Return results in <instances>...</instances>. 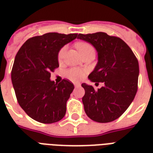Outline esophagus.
I'll use <instances>...</instances> for the list:
<instances>
[{
    "instance_id": "1",
    "label": "esophagus",
    "mask_w": 153,
    "mask_h": 153,
    "mask_svg": "<svg viewBox=\"0 0 153 153\" xmlns=\"http://www.w3.org/2000/svg\"><path fill=\"white\" fill-rule=\"evenodd\" d=\"M74 86H75L76 88L79 87V86H80V83H74Z\"/></svg>"
}]
</instances>
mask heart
<instances>
[{
    "label": "heart",
    "instance_id": "obj_1",
    "mask_svg": "<svg viewBox=\"0 0 153 153\" xmlns=\"http://www.w3.org/2000/svg\"><path fill=\"white\" fill-rule=\"evenodd\" d=\"M76 47L78 51H79L81 54L83 55L86 52L93 50V47L88 43L86 42H79L76 44ZM66 51V47H63V49L60 50L59 54H58V59L61 60L63 58V54ZM86 75V70L79 68H73L69 70L67 72V76L73 81H78L83 79Z\"/></svg>",
    "mask_w": 153,
    "mask_h": 153
}]
</instances>
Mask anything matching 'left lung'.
Masks as SVG:
<instances>
[{
	"label": "left lung",
	"instance_id": "1",
	"mask_svg": "<svg viewBox=\"0 0 153 153\" xmlns=\"http://www.w3.org/2000/svg\"><path fill=\"white\" fill-rule=\"evenodd\" d=\"M78 39L94 47L98 55L95 68L88 76L92 82L103 83L97 90L86 83L82 98L86 115L93 121L109 123L128 109L137 92L139 63L122 39L103 32L82 34Z\"/></svg>",
	"mask_w": 153,
	"mask_h": 153
}]
</instances>
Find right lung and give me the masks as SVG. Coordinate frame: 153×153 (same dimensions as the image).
Listing matches in <instances>:
<instances>
[{"instance_id": "obj_1", "label": "right lung", "mask_w": 153, "mask_h": 153, "mask_svg": "<svg viewBox=\"0 0 153 153\" xmlns=\"http://www.w3.org/2000/svg\"><path fill=\"white\" fill-rule=\"evenodd\" d=\"M77 33H47L28 39L13 62L11 80L17 102L30 118L42 123H53L63 118L67 102L74 89L63 79L55 83L51 72L59 67L58 53Z\"/></svg>"}]
</instances>
